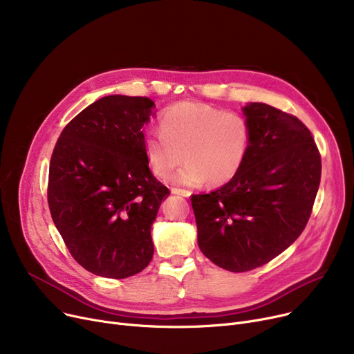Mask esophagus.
Here are the masks:
<instances>
[{"label":"esophagus","mask_w":354,"mask_h":354,"mask_svg":"<svg viewBox=\"0 0 354 354\" xmlns=\"http://www.w3.org/2000/svg\"><path fill=\"white\" fill-rule=\"evenodd\" d=\"M171 192H172L174 195H180V196H183V198H188V196H191V192H189V191H187V189L172 188V189H171Z\"/></svg>","instance_id":"34e87169"}]
</instances>
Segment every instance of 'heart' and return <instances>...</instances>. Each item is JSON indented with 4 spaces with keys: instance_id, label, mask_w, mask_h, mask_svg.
<instances>
[{
    "instance_id": "obj_1",
    "label": "heart",
    "mask_w": 354,
    "mask_h": 354,
    "mask_svg": "<svg viewBox=\"0 0 354 354\" xmlns=\"http://www.w3.org/2000/svg\"><path fill=\"white\" fill-rule=\"evenodd\" d=\"M159 129L160 133L151 132L145 138L147 163L165 179L182 159L187 160L171 178L182 187H196L205 180L218 187L231 180L243 166L251 142L244 116L192 102L167 107Z\"/></svg>"
}]
</instances>
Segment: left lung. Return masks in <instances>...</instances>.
<instances>
[{
  "label": "left lung",
  "mask_w": 354,
  "mask_h": 354,
  "mask_svg": "<svg viewBox=\"0 0 354 354\" xmlns=\"http://www.w3.org/2000/svg\"><path fill=\"white\" fill-rule=\"evenodd\" d=\"M243 111L251 142L241 169L216 191L191 196L201 251L232 272L267 264L301 235L322 178L301 120L266 103Z\"/></svg>",
  "instance_id": "1"
}]
</instances>
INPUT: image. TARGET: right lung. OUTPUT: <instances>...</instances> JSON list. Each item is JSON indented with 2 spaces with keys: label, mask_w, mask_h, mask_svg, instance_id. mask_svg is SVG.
I'll return each mask as SVG.
<instances>
[{
  "label": "right lung",
  "mask_w": 354,
  "mask_h": 354,
  "mask_svg": "<svg viewBox=\"0 0 354 354\" xmlns=\"http://www.w3.org/2000/svg\"><path fill=\"white\" fill-rule=\"evenodd\" d=\"M149 97L106 96L87 106L54 146L47 199L71 257L87 271L127 278L153 257L151 228L169 195L149 169L142 127Z\"/></svg>",
  "instance_id": "right-lung-1"
}]
</instances>
